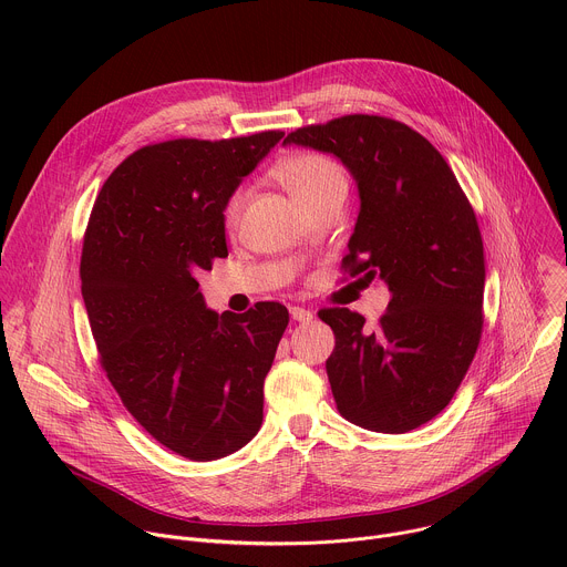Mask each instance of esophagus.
<instances>
[{
  "label": "esophagus",
  "instance_id": "esophagus-1",
  "mask_svg": "<svg viewBox=\"0 0 567 567\" xmlns=\"http://www.w3.org/2000/svg\"><path fill=\"white\" fill-rule=\"evenodd\" d=\"M289 313H291V318H293L296 322H309V320L313 318V313H311L309 309H305V307H296V305L289 309Z\"/></svg>",
  "mask_w": 567,
  "mask_h": 567
}]
</instances>
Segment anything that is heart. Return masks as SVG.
<instances>
[{
    "mask_svg": "<svg viewBox=\"0 0 567 567\" xmlns=\"http://www.w3.org/2000/svg\"><path fill=\"white\" fill-rule=\"evenodd\" d=\"M271 177L296 199L305 210L337 193L348 190L346 175L334 158L320 152H298L274 166ZM247 202V190L235 188L221 210L226 228H235Z\"/></svg>",
    "mask_w": 567,
    "mask_h": 567,
    "instance_id": "obj_1",
    "label": "heart"
}]
</instances>
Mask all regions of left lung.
I'll list each match as a JSON object with an SVG mask.
<instances>
[{"label":"left lung","instance_id":"1","mask_svg":"<svg viewBox=\"0 0 567 567\" xmlns=\"http://www.w3.org/2000/svg\"><path fill=\"white\" fill-rule=\"evenodd\" d=\"M285 143L330 152L359 186L361 210L341 269L385 280L377 328L348 307L320 309L334 332L326 368L339 413L368 431L406 433L440 415L482 337L484 254L475 213L444 156L388 116L348 114Z\"/></svg>","mask_w":567,"mask_h":567}]
</instances>
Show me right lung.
Here are the masks:
<instances>
[{"label":"right lung","mask_w":567,"mask_h":567,"mask_svg":"<svg viewBox=\"0 0 567 567\" xmlns=\"http://www.w3.org/2000/svg\"><path fill=\"white\" fill-rule=\"evenodd\" d=\"M282 136L145 145L107 177L85 230L80 280L101 365L130 415L195 462L241 449L262 424L289 311L219 316L195 276L228 256L224 204Z\"/></svg>","instance_id":"right-lung-1"}]
</instances>
